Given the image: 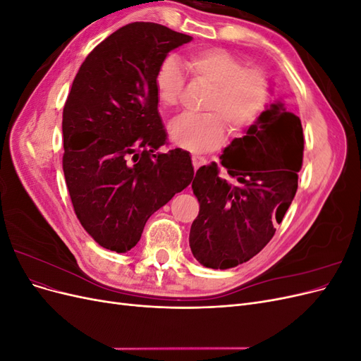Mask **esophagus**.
Segmentation results:
<instances>
[{
    "label": "esophagus",
    "mask_w": 361,
    "mask_h": 361,
    "mask_svg": "<svg viewBox=\"0 0 361 361\" xmlns=\"http://www.w3.org/2000/svg\"><path fill=\"white\" fill-rule=\"evenodd\" d=\"M192 166H194V170H197L199 167H202L203 164L206 162V159L203 157H199V155H192Z\"/></svg>",
    "instance_id": "obj_1"
}]
</instances>
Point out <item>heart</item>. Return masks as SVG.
<instances>
[{
	"label": "heart",
	"instance_id": "b5f03b06",
	"mask_svg": "<svg viewBox=\"0 0 361 361\" xmlns=\"http://www.w3.org/2000/svg\"><path fill=\"white\" fill-rule=\"evenodd\" d=\"M187 66L192 80L209 90L202 106L206 114H185L170 125L169 134L176 146L190 152L214 150L223 143L224 125L231 134H241L264 111L269 97V82L264 71L243 68L241 60L221 48L190 54ZM183 84L178 60L164 59L155 73L159 105L178 106Z\"/></svg>",
	"mask_w": 361,
	"mask_h": 361
}]
</instances>
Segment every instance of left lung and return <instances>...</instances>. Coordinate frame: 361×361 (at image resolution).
Here are the masks:
<instances>
[{"label":"left lung","instance_id":"obj_1","mask_svg":"<svg viewBox=\"0 0 361 361\" xmlns=\"http://www.w3.org/2000/svg\"><path fill=\"white\" fill-rule=\"evenodd\" d=\"M302 150L300 117L277 102L224 149L220 164L227 178L216 162L195 171L191 188L200 211L190 247L203 267L233 268L271 241L297 192Z\"/></svg>","mask_w":361,"mask_h":361}]
</instances>
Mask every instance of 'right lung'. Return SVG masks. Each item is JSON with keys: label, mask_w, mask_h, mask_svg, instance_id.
Returning a JSON list of instances; mask_svg holds the SVG:
<instances>
[{"label": "right lung", "mask_w": 361, "mask_h": 361, "mask_svg": "<svg viewBox=\"0 0 361 361\" xmlns=\"http://www.w3.org/2000/svg\"><path fill=\"white\" fill-rule=\"evenodd\" d=\"M192 37L133 23L97 45L76 73L63 108V171L73 211L101 247L126 253L149 216L194 176L187 150L171 149L158 113L155 73Z\"/></svg>", "instance_id": "right-lung-1"}]
</instances>
